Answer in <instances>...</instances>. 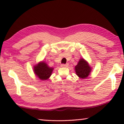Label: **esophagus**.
Returning <instances> with one entry per match:
<instances>
[{"mask_svg": "<svg viewBox=\"0 0 124 124\" xmlns=\"http://www.w3.org/2000/svg\"><path fill=\"white\" fill-rule=\"evenodd\" d=\"M68 66V64H62L61 65V67H67Z\"/></svg>", "mask_w": 124, "mask_h": 124, "instance_id": "obj_1", "label": "esophagus"}]
</instances>
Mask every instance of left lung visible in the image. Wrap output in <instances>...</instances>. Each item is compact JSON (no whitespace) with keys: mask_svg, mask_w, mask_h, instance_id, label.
<instances>
[{"mask_svg":"<svg viewBox=\"0 0 124 124\" xmlns=\"http://www.w3.org/2000/svg\"><path fill=\"white\" fill-rule=\"evenodd\" d=\"M77 75L81 79H85L91 72V69L86 61L81 58L75 67Z\"/></svg>","mask_w":124,"mask_h":124,"instance_id":"1","label":"left lung"}]
</instances>
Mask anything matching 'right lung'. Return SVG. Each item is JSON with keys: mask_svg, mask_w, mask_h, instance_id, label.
<instances>
[{"mask_svg": "<svg viewBox=\"0 0 124 124\" xmlns=\"http://www.w3.org/2000/svg\"><path fill=\"white\" fill-rule=\"evenodd\" d=\"M35 74L41 80L47 79L51 76L54 68L49 67L46 63L40 62L34 67Z\"/></svg>", "mask_w": 124, "mask_h": 124, "instance_id": "right-lung-1", "label": "right lung"}]
</instances>
